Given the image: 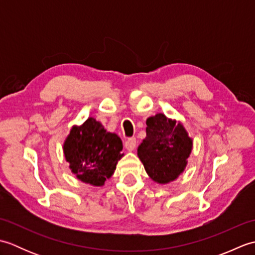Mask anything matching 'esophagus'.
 <instances>
[{
  "label": "esophagus",
  "mask_w": 255,
  "mask_h": 255,
  "mask_svg": "<svg viewBox=\"0 0 255 255\" xmlns=\"http://www.w3.org/2000/svg\"><path fill=\"white\" fill-rule=\"evenodd\" d=\"M137 141L134 138H128L126 141H125V148H126L128 151H132L134 148H136Z\"/></svg>",
  "instance_id": "esophagus-1"
}]
</instances>
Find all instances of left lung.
I'll return each mask as SVG.
<instances>
[{
  "mask_svg": "<svg viewBox=\"0 0 255 255\" xmlns=\"http://www.w3.org/2000/svg\"><path fill=\"white\" fill-rule=\"evenodd\" d=\"M147 137L138 148V156L153 181L165 184L181 174L192 151V139L181 124L163 114L147 119Z\"/></svg>",
  "mask_w": 255,
  "mask_h": 255,
  "instance_id": "8db88e82",
  "label": "left lung"
}]
</instances>
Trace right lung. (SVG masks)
<instances>
[{
    "label": "right lung",
    "instance_id": "add662e5",
    "mask_svg": "<svg viewBox=\"0 0 255 255\" xmlns=\"http://www.w3.org/2000/svg\"><path fill=\"white\" fill-rule=\"evenodd\" d=\"M63 150L70 169L79 180L94 186H102L113 175L124 155L121 138L106 131L94 118L72 128Z\"/></svg>",
    "mask_w": 255,
    "mask_h": 255
}]
</instances>
